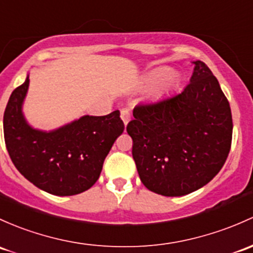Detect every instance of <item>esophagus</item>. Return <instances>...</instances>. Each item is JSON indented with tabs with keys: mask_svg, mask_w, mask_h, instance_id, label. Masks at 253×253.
Listing matches in <instances>:
<instances>
[{
	"mask_svg": "<svg viewBox=\"0 0 253 253\" xmlns=\"http://www.w3.org/2000/svg\"><path fill=\"white\" fill-rule=\"evenodd\" d=\"M120 116H121V120L124 121L125 126H127V124H128L129 120H131V113H129L127 109H122L121 115H120Z\"/></svg>",
	"mask_w": 253,
	"mask_h": 253,
	"instance_id": "1",
	"label": "esophagus"
}]
</instances>
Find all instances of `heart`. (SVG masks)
Here are the masks:
<instances>
[{"label":"heart","mask_w":253,"mask_h":253,"mask_svg":"<svg viewBox=\"0 0 253 253\" xmlns=\"http://www.w3.org/2000/svg\"><path fill=\"white\" fill-rule=\"evenodd\" d=\"M160 81L162 82L160 83V87H159V93L166 92L174 84L175 75L169 73V68H156L151 70L145 78V84L148 86H153Z\"/></svg>","instance_id":"b5f03b06"}]
</instances>
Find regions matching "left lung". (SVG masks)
Returning a JSON list of instances; mask_svg holds the SVG:
<instances>
[{"instance_id":"1","label":"left lung","mask_w":253,"mask_h":253,"mask_svg":"<svg viewBox=\"0 0 253 253\" xmlns=\"http://www.w3.org/2000/svg\"><path fill=\"white\" fill-rule=\"evenodd\" d=\"M178 94L133 109L126 129L133 140L138 174L149 190L183 196L216 175L230 151V105L218 80L201 60Z\"/></svg>"}]
</instances>
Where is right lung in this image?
I'll use <instances>...</instances> for the list:
<instances>
[{"mask_svg":"<svg viewBox=\"0 0 253 253\" xmlns=\"http://www.w3.org/2000/svg\"><path fill=\"white\" fill-rule=\"evenodd\" d=\"M28 88L29 76L12 92L4 110V142L10 160L29 182L53 195L70 196L89 189L125 129L120 111L84 115L54 131H40L26 122L21 110Z\"/></svg>","mask_w":253,"mask_h":253,"instance_id":"add662e5","label":"right lung"}]
</instances>
